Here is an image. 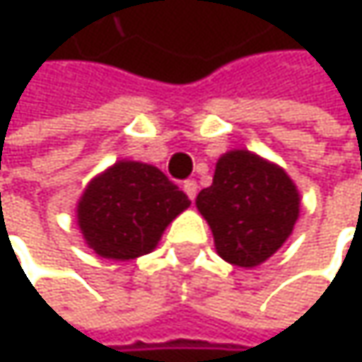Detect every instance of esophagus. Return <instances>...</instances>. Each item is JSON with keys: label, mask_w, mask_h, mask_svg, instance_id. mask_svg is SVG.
Listing matches in <instances>:
<instances>
[{"label": "esophagus", "mask_w": 362, "mask_h": 362, "mask_svg": "<svg viewBox=\"0 0 362 362\" xmlns=\"http://www.w3.org/2000/svg\"><path fill=\"white\" fill-rule=\"evenodd\" d=\"M182 188H184V192H186V197L190 199V201H194L197 199V182L194 180H186L184 184H182Z\"/></svg>", "instance_id": "esophagus-1"}]
</instances>
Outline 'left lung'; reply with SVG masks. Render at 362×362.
Wrapping results in <instances>:
<instances>
[{
  "label": "left lung",
  "instance_id": "8db88e82",
  "mask_svg": "<svg viewBox=\"0 0 362 362\" xmlns=\"http://www.w3.org/2000/svg\"><path fill=\"white\" fill-rule=\"evenodd\" d=\"M197 207L214 233L218 253L235 266L252 268L291 235L300 194L281 168L250 151H230L220 157Z\"/></svg>",
  "mask_w": 362,
  "mask_h": 362
}]
</instances>
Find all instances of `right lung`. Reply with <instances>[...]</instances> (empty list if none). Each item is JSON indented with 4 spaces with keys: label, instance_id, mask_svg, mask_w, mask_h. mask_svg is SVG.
Returning a JSON list of instances; mask_svg holds the SVG:
<instances>
[{
    "label": "right lung",
    "instance_id": "right-lung-1",
    "mask_svg": "<svg viewBox=\"0 0 362 362\" xmlns=\"http://www.w3.org/2000/svg\"><path fill=\"white\" fill-rule=\"evenodd\" d=\"M188 205V197L157 168L119 161L86 188L77 220L98 255L132 259L155 250L165 226Z\"/></svg>",
    "mask_w": 362,
    "mask_h": 362
}]
</instances>
